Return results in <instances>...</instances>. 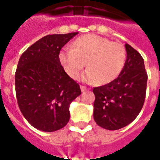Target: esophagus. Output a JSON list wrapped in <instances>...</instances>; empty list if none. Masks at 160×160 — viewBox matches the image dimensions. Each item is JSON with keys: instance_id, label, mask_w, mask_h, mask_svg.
<instances>
[{"instance_id": "obj_1", "label": "esophagus", "mask_w": 160, "mask_h": 160, "mask_svg": "<svg viewBox=\"0 0 160 160\" xmlns=\"http://www.w3.org/2000/svg\"><path fill=\"white\" fill-rule=\"evenodd\" d=\"M80 88H81L82 92H85V91L88 89V88L86 87V86H83V85H81V86H80Z\"/></svg>"}]
</instances>
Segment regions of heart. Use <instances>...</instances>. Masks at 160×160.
Here are the masks:
<instances>
[{"instance_id": "b5f03b06", "label": "heart", "mask_w": 160, "mask_h": 160, "mask_svg": "<svg viewBox=\"0 0 160 160\" xmlns=\"http://www.w3.org/2000/svg\"><path fill=\"white\" fill-rule=\"evenodd\" d=\"M59 60L66 72L73 79L78 78L82 68L88 70L82 76L98 84H106L118 77L127 62V50L121 42L90 33L76 39L72 48H64Z\"/></svg>"}]
</instances>
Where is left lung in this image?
Instances as JSON below:
<instances>
[{"label":"left lung","mask_w":160,"mask_h":160,"mask_svg":"<svg viewBox=\"0 0 160 160\" xmlns=\"http://www.w3.org/2000/svg\"><path fill=\"white\" fill-rule=\"evenodd\" d=\"M125 46L127 62L118 78L93 88V119L99 127L110 131L132 122L141 111L146 96L148 74L143 58L130 44Z\"/></svg>","instance_id":"1"}]
</instances>
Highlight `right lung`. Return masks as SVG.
<instances>
[{
	"mask_svg": "<svg viewBox=\"0 0 160 160\" xmlns=\"http://www.w3.org/2000/svg\"><path fill=\"white\" fill-rule=\"evenodd\" d=\"M78 33L46 35L22 54L15 72L18 107L31 126L43 132L62 129L70 119L69 105L81 94L59 60L62 48Z\"/></svg>",
	"mask_w": 160,
	"mask_h": 160,
	"instance_id": "add662e5",
	"label": "right lung"
}]
</instances>
